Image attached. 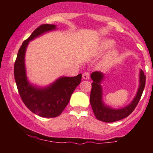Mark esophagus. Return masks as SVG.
I'll return each mask as SVG.
<instances>
[{
  "label": "esophagus",
  "instance_id": "1",
  "mask_svg": "<svg viewBox=\"0 0 153 153\" xmlns=\"http://www.w3.org/2000/svg\"><path fill=\"white\" fill-rule=\"evenodd\" d=\"M82 78H83L84 80H88V79L90 78V73H89L88 72L84 73L83 74H82Z\"/></svg>",
  "mask_w": 153,
  "mask_h": 153
}]
</instances>
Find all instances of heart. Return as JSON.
Here are the masks:
<instances>
[{
	"label": "heart",
	"instance_id": "b5f03b06",
	"mask_svg": "<svg viewBox=\"0 0 153 153\" xmlns=\"http://www.w3.org/2000/svg\"><path fill=\"white\" fill-rule=\"evenodd\" d=\"M115 42L114 40L111 39H103L101 42V43L99 44V47L97 48V53L99 54H102L104 52H106L108 50L111 48L112 47L114 46ZM118 52L117 50H113L111 53L107 56L106 61H105V64L106 65H109L112 61H114L116 57H117Z\"/></svg>",
	"mask_w": 153,
	"mask_h": 153
}]
</instances>
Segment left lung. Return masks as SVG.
I'll use <instances>...</instances> for the list:
<instances>
[{
	"label": "left lung",
	"instance_id": "obj_1",
	"mask_svg": "<svg viewBox=\"0 0 153 153\" xmlns=\"http://www.w3.org/2000/svg\"><path fill=\"white\" fill-rule=\"evenodd\" d=\"M91 78L93 80L92 88L90 96V103L96 119L103 122H114L126 118L134 111L140 101L145 85V76L144 72L140 70L139 76V85L136 96L130 103L120 108H113L107 106L103 101V89L101 82L104 75L99 71L91 73Z\"/></svg>",
	"mask_w": 153,
	"mask_h": 153
}]
</instances>
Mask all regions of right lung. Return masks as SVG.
I'll return each instance as SVG.
<instances>
[{"label": "right lung", "instance_id": "1", "mask_svg": "<svg viewBox=\"0 0 153 153\" xmlns=\"http://www.w3.org/2000/svg\"><path fill=\"white\" fill-rule=\"evenodd\" d=\"M57 29L54 24H42L33 31L19 49L14 64V78L23 102L31 111L42 117H58L65 109L71 95L80 83L82 75L62 76L45 87L31 84L26 75L25 54L29 42L49 31Z\"/></svg>", "mask_w": 153, "mask_h": 153}]
</instances>
